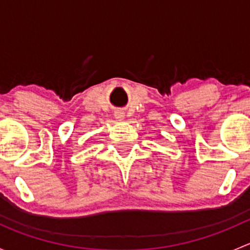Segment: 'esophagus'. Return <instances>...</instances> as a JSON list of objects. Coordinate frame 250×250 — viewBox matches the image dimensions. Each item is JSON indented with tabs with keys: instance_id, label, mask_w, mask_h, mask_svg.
Listing matches in <instances>:
<instances>
[{
	"instance_id": "1",
	"label": "esophagus",
	"mask_w": 250,
	"mask_h": 250,
	"mask_svg": "<svg viewBox=\"0 0 250 250\" xmlns=\"http://www.w3.org/2000/svg\"><path fill=\"white\" fill-rule=\"evenodd\" d=\"M115 116H116V118H117V120H123V118H125V113H123L122 111H117Z\"/></svg>"
}]
</instances>
